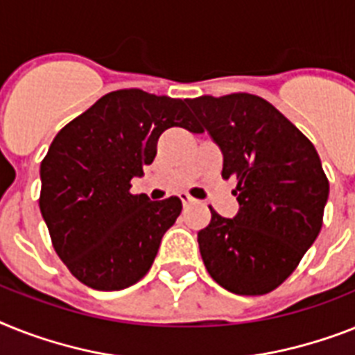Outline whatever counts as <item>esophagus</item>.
Wrapping results in <instances>:
<instances>
[{
    "instance_id": "34e87169",
    "label": "esophagus",
    "mask_w": 355,
    "mask_h": 355,
    "mask_svg": "<svg viewBox=\"0 0 355 355\" xmlns=\"http://www.w3.org/2000/svg\"><path fill=\"white\" fill-rule=\"evenodd\" d=\"M180 198H181V201H183L184 207H190V205H194V203H196V199H194V198H190L189 194H181Z\"/></svg>"
}]
</instances>
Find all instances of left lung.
Here are the masks:
<instances>
[{
	"mask_svg": "<svg viewBox=\"0 0 355 355\" xmlns=\"http://www.w3.org/2000/svg\"><path fill=\"white\" fill-rule=\"evenodd\" d=\"M223 154L225 180L236 181L239 210L210 207L198 232L212 279L239 295H263L283 283L315 241L329 180L314 145L274 105L254 94L187 99Z\"/></svg>",
	"mask_w": 355,
	"mask_h": 355,
	"instance_id": "8db88e82",
	"label": "left lung"
}]
</instances>
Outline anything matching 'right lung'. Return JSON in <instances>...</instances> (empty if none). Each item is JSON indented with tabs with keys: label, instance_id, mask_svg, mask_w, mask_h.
<instances>
[{
	"label": "right lung",
	"instance_id": "add662e5",
	"mask_svg": "<svg viewBox=\"0 0 355 355\" xmlns=\"http://www.w3.org/2000/svg\"><path fill=\"white\" fill-rule=\"evenodd\" d=\"M203 132L183 99L139 89L105 94L65 125L41 161L40 210L61 261L94 290H123L150 270L183 205L130 194L166 128Z\"/></svg>",
	"mask_w": 355,
	"mask_h": 355
}]
</instances>
